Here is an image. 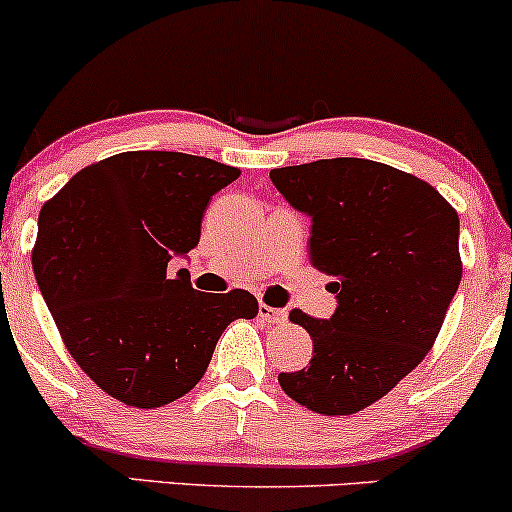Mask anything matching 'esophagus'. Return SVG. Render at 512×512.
<instances>
[{
	"instance_id": "esophagus-1",
	"label": "esophagus",
	"mask_w": 512,
	"mask_h": 512,
	"mask_svg": "<svg viewBox=\"0 0 512 512\" xmlns=\"http://www.w3.org/2000/svg\"><path fill=\"white\" fill-rule=\"evenodd\" d=\"M257 315H260V320L267 322V325H281V322L286 320V310L272 308V305H267V303H260Z\"/></svg>"
}]
</instances>
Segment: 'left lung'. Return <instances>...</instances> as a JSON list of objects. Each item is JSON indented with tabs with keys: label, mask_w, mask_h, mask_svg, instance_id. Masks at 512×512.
I'll use <instances>...</instances> for the list:
<instances>
[{
	"label": "left lung",
	"mask_w": 512,
	"mask_h": 512,
	"mask_svg": "<svg viewBox=\"0 0 512 512\" xmlns=\"http://www.w3.org/2000/svg\"><path fill=\"white\" fill-rule=\"evenodd\" d=\"M269 178L313 221L310 264L332 276L337 296L330 320L291 310L313 358L279 385L317 414H356L436 342L462 279L460 219L426 180L368 158H322Z\"/></svg>",
	"instance_id": "obj_1"
}]
</instances>
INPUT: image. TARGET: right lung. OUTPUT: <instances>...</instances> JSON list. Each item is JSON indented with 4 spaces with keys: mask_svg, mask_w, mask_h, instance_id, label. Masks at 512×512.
<instances>
[{
    "mask_svg": "<svg viewBox=\"0 0 512 512\" xmlns=\"http://www.w3.org/2000/svg\"><path fill=\"white\" fill-rule=\"evenodd\" d=\"M238 168L178 151H125L74 175L38 216L33 272L67 351L110 397L156 409L202 380L221 332L257 315L243 289L199 293L168 272Z\"/></svg>",
    "mask_w": 512,
    "mask_h": 512,
    "instance_id": "add662e5",
    "label": "right lung"
}]
</instances>
